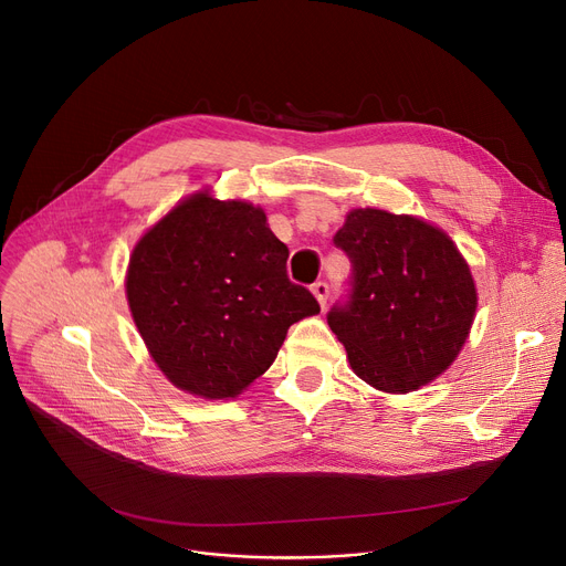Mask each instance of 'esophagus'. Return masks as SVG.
Returning <instances> with one entry per match:
<instances>
[{"mask_svg": "<svg viewBox=\"0 0 566 566\" xmlns=\"http://www.w3.org/2000/svg\"><path fill=\"white\" fill-rule=\"evenodd\" d=\"M312 293H314V298L318 301V305L325 307V303H328V295H331V286L325 282H316V284H312Z\"/></svg>", "mask_w": 566, "mask_h": 566, "instance_id": "obj_1", "label": "esophagus"}]
</instances>
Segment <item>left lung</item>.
I'll return each instance as SVG.
<instances>
[{
    "instance_id": "left-lung-1",
    "label": "left lung",
    "mask_w": 566,
    "mask_h": 566,
    "mask_svg": "<svg viewBox=\"0 0 566 566\" xmlns=\"http://www.w3.org/2000/svg\"><path fill=\"white\" fill-rule=\"evenodd\" d=\"M353 293L328 314L355 376L408 395L448 371L478 314V284L450 233L418 216L353 208L335 235Z\"/></svg>"
}]
</instances>
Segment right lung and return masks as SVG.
Listing matches in <instances>:
<instances>
[{
    "label": "right lung",
    "instance_id": "add662e5",
    "mask_svg": "<svg viewBox=\"0 0 566 566\" xmlns=\"http://www.w3.org/2000/svg\"><path fill=\"white\" fill-rule=\"evenodd\" d=\"M289 250L261 206L197 190L148 227L126 271L137 333L163 376L201 399H235L318 303L286 275Z\"/></svg>",
    "mask_w": 566,
    "mask_h": 566
}]
</instances>
